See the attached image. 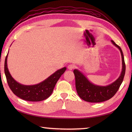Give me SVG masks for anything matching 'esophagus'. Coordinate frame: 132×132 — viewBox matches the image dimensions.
Returning a JSON list of instances; mask_svg holds the SVG:
<instances>
[{
  "instance_id": "1",
  "label": "esophagus",
  "mask_w": 132,
  "mask_h": 132,
  "mask_svg": "<svg viewBox=\"0 0 132 132\" xmlns=\"http://www.w3.org/2000/svg\"><path fill=\"white\" fill-rule=\"evenodd\" d=\"M74 68H75V66H74V64H69L68 66V69L70 70H72V69H74Z\"/></svg>"
}]
</instances>
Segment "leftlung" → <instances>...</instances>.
Here are the masks:
<instances>
[{
  "mask_svg": "<svg viewBox=\"0 0 132 132\" xmlns=\"http://www.w3.org/2000/svg\"><path fill=\"white\" fill-rule=\"evenodd\" d=\"M112 44L120 50L122 58V71L118 79L106 86L95 85L91 83L78 70L75 69V87L78 95L83 100L90 103H100L108 100L116 94L124 79L125 73V63L122 50L119 45L111 40Z\"/></svg>",
  "mask_w": 132,
  "mask_h": 132,
  "instance_id": "left-lung-1",
  "label": "left lung"
}]
</instances>
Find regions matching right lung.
Listing matches in <instances>:
<instances>
[{
    "instance_id": "right-lung-1",
    "label": "right lung",
    "mask_w": 132,
    "mask_h": 132,
    "mask_svg": "<svg viewBox=\"0 0 132 132\" xmlns=\"http://www.w3.org/2000/svg\"><path fill=\"white\" fill-rule=\"evenodd\" d=\"M8 54L5 57L4 62V72L8 85L14 94L20 99L27 101L40 102L48 98L52 94L57 81L66 70L65 67L58 70L43 82L37 85H23L16 82L8 71L7 68Z\"/></svg>"
}]
</instances>
